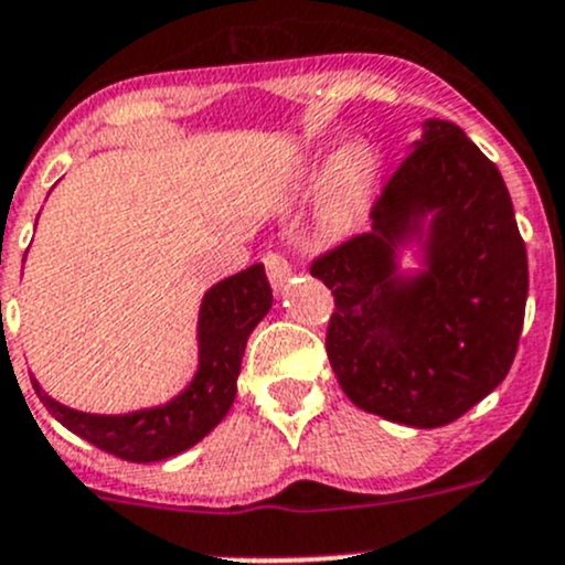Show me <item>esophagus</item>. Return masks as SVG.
<instances>
[{"label":"esophagus","mask_w":565,"mask_h":565,"mask_svg":"<svg viewBox=\"0 0 565 565\" xmlns=\"http://www.w3.org/2000/svg\"><path fill=\"white\" fill-rule=\"evenodd\" d=\"M265 267H267V278H270L273 287H284V284L289 281V276H292V267H289V262L284 259L281 254H267L265 256Z\"/></svg>","instance_id":"esophagus-1"}]
</instances>
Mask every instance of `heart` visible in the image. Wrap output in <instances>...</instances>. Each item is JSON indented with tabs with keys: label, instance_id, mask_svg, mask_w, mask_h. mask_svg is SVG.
Segmentation results:
<instances>
[{
	"label": "heart",
	"instance_id": "heart-1",
	"mask_svg": "<svg viewBox=\"0 0 565 565\" xmlns=\"http://www.w3.org/2000/svg\"><path fill=\"white\" fill-rule=\"evenodd\" d=\"M319 196L315 210V230L324 241H341L361 224L366 204L377 180V152L366 141H352L341 147L333 161L322 169ZM319 177L317 163H309L300 174L303 182Z\"/></svg>",
	"mask_w": 565,
	"mask_h": 565
}]
</instances>
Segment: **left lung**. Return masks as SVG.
Here are the masks:
<instances>
[{"label":"left lung","instance_id":"obj_1","mask_svg":"<svg viewBox=\"0 0 565 565\" xmlns=\"http://www.w3.org/2000/svg\"><path fill=\"white\" fill-rule=\"evenodd\" d=\"M372 221V232L311 265L335 298L330 366L366 413L437 429L489 396L514 363L527 303L514 204L459 125L424 119ZM407 249L416 267L404 271Z\"/></svg>","mask_w":565,"mask_h":565}]
</instances>
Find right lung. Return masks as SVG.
<instances>
[{
  "label": "right lung",
  "instance_id": "1",
  "mask_svg": "<svg viewBox=\"0 0 565 565\" xmlns=\"http://www.w3.org/2000/svg\"><path fill=\"white\" fill-rule=\"evenodd\" d=\"M273 306L265 265H250L204 292L196 319V372L169 402L130 413H84L32 388L65 429L125 461H161L196 446L230 413L248 335Z\"/></svg>",
  "mask_w": 565,
  "mask_h": 565
}]
</instances>
